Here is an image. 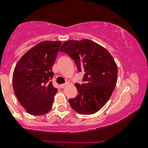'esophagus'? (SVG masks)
I'll use <instances>...</instances> for the list:
<instances>
[{
	"label": "esophagus",
	"mask_w": 148,
	"mask_h": 148,
	"mask_svg": "<svg viewBox=\"0 0 148 148\" xmlns=\"http://www.w3.org/2000/svg\"><path fill=\"white\" fill-rule=\"evenodd\" d=\"M67 85H68V83H65V84H61L60 86V87L61 88H64L66 87V86H67Z\"/></svg>",
	"instance_id": "34e87169"
}]
</instances>
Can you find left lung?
<instances>
[{
  "label": "left lung",
  "instance_id": "left-lung-1",
  "mask_svg": "<svg viewBox=\"0 0 148 148\" xmlns=\"http://www.w3.org/2000/svg\"><path fill=\"white\" fill-rule=\"evenodd\" d=\"M59 51L72 58L79 72H84L83 84H75L79 94L69 99L71 107L79 114L97 113L111 97L116 85L118 67L113 58L89 40L66 41Z\"/></svg>",
  "mask_w": 148,
  "mask_h": 148
}]
</instances>
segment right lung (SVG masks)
I'll return each mask as SVG.
<instances>
[{"label":"right lung","instance_id":"right-lung-1","mask_svg":"<svg viewBox=\"0 0 148 148\" xmlns=\"http://www.w3.org/2000/svg\"><path fill=\"white\" fill-rule=\"evenodd\" d=\"M60 45L58 41L40 42L25 53L15 67L14 94L30 114L42 115L51 109L58 92L52 84V67Z\"/></svg>","mask_w":148,"mask_h":148}]
</instances>
